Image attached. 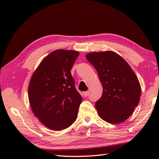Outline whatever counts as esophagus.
<instances>
[{"label": "esophagus", "instance_id": "1", "mask_svg": "<svg viewBox=\"0 0 159 159\" xmlns=\"http://www.w3.org/2000/svg\"><path fill=\"white\" fill-rule=\"evenodd\" d=\"M88 95H89V91H84V92H83V95H84V97H85V98L88 97Z\"/></svg>", "mask_w": 159, "mask_h": 159}]
</instances>
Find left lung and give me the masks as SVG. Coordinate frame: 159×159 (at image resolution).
I'll return each mask as SVG.
<instances>
[{"label":"left lung","instance_id":"1","mask_svg":"<svg viewBox=\"0 0 159 159\" xmlns=\"http://www.w3.org/2000/svg\"><path fill=\"white\" fill-rule=\"evenodd\" d=\"M85 57L97 70L103 86L102 98L95 103L99 116L112 124L126 121L140 100L141 88L136 74L113 51L91 52Z\"/></svg>","mask_w":159,"mask_h":159}]
</instances>
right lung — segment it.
Returning a JSON list of instances; mask_svg holds the SVG:
<instances>
[{
	"label": "right lung",
	"mask_w": 159,
	"mask_h": 159,
	"mask_svg": "<svg viewBox=\"0 0 159 159\" xmlns=\"http://www.w3.org/2000/svg\"><path fill=\"white\" fill-rule=\"evenodd\" d=\"M79 52L57 50L42 60L31 77L28 99L40 121L54 131L71 125L82 98L77 91L71 70Z\"/></svg>",
	"instance_id": "obj_1"
}]
</instances>
